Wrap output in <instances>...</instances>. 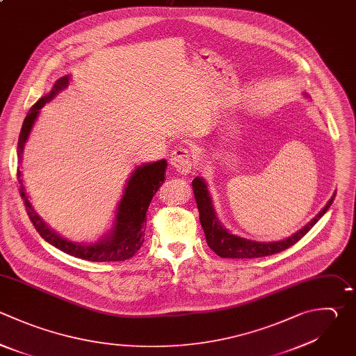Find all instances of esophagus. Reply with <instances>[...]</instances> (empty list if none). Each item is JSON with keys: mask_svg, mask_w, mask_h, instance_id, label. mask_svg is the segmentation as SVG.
I'll list each match as a JSON object with an SVG mask.
<instances>
[{"mask_svg": "<svg viewBox=\"0 0 356 356\" xmlns=\"http://www.w3.org/2000/svg\"><path fill=\"white\" fill-rule=\"evenodd\" d=\"M170 164L178 174L186 175L193 167V157L188 149L177 147L171 154Z\"/></svg>", "mask_w": 356, "mask_h": 356, "instance_id": "esophagus-1", "label": "esophagus"}]
</instances>
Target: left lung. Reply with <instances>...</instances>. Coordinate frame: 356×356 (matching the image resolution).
Segmentation results:
<instances>
[{
  "instance_id": "obj_1",
  "label": "left lung",
  "mask_w": 356,
  "mask_h": 356,
  "mask_svg": "<svg viewBox=\"0 0 356 356\" xmlns=\"http://www.w3.org/2000/svg\"><path fill=\"white\" fill-rule=\"evenodd\" d=\"M305 96L309 97L307 95H305ZM192 186H193V193H195V199L197 203L200 224L204 231L207 245L220 257H231V259L263 257V256H270V254H274V253L288 249L289 246L296 243L305 234H307V231L324 216V213L332 204V200L335 196V195H332L331 199L321 209V211H318L314 218H312L305 227H302L293 235H291L285 239H281V241H274V242H257V241L246 239V238L232 234L220 222L217 213L214 210V206H213L211 196L207 189V182L203 178L196 177L192 181Z\"/></svg>"
}]
</instances>
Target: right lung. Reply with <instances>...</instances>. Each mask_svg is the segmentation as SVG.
Segmentation results:
<instances>
[{
    "instance_id": "obj_1",
    "label": "right lung",
    "mask_w": 356,
    "mask_h": 356,
    "mask_svg": "<svg viewBox=\"0 0 356 356\" xmlns=\"http://www.w3.org/2000/svg\"><path fill=\"white\" fill-rule=\"evenodd\" d=\"M71 81V75H65L60 78L50 93L43 96L28 113L21 135L18 139V159L19 164L22 163V153L25 145L29 139L32 128L40 114V110L46 103H50L61 90L67 89ZM165 170L167 160H159L154 163H146L136 167L122 192V197L118 202L115 217L111 229L104 234L100 239L90 243H81L70 241L56 232L51 227H49L44 220L38 214L35 207L32 206L29 196L25 191V185L22 182V172L18 170V179L21 184V196L25 200V206L28 214L40 234L49 243L56 246L57 249L75 256L78 259L90 260V261H122L131 259L143 245L145 242V231H146V211L149 204L159 191V188L165 181Z\"/></svg>"
}]
</instances>
